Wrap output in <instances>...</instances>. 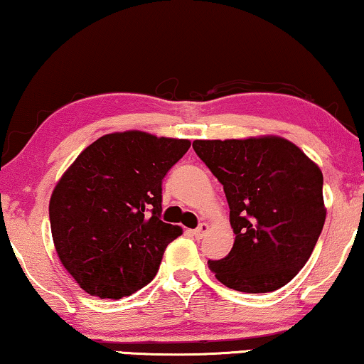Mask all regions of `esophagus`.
Segmentation results:
<instances>
[{
  "label": "esophagus",
  "mask_w": 364,
  "mask_h": 364,
  "mask_svg": "<svg viewBox=\"0 0 364 364\" xmlns=\"http://www.w3.org/2000/svg\"><path fill=\"white\" fill-rule=\"evenodd\" d=\"M208 231H209V226H208L206 223H203V224H199V228H198V229H194V231H193L191 234H193L194 237H196V239H201L203 235L206 234Z\"/></svg>",
  "instance_id": "obj_1"
}]
</instances>
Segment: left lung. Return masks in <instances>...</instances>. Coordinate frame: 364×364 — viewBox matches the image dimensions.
<instances>
[{
    "instance_id": "obj_1",
    "label": "left lung",
    "mask_w": 364,
    "mask_h": 364,
    "mask_svg": "<svg viewBox=\"0 0 364 364\" xmlns=\"http://www.w3.org/2000/svg\"><path fill=\"white\" fill-rule=\"evenodd\" d=\"M196 155L224 186L234 245L208 260L219 282L245 294L289 284L323 229V175L295 143L277 135L194 140Z\"/></svg>"
}]
</instances>
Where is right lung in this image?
<instances>
[{"instance_id":"right-lung-1","label":"right lung","mask_w":364,"mask_h":364,"mask_svg":"<svg viewBox=\"0 0 364 364\" xmlns=\"http://www.w3.org/2000/svg\"><path fill=\"white\" fill-rule=\"evenodd\" d=\"M191 146L140 130L90 143L55 184L50 232L60 264L89 295L122 299L151 282L181 228L160 219L161 180Z\"/></svg>"}]
</instances>
